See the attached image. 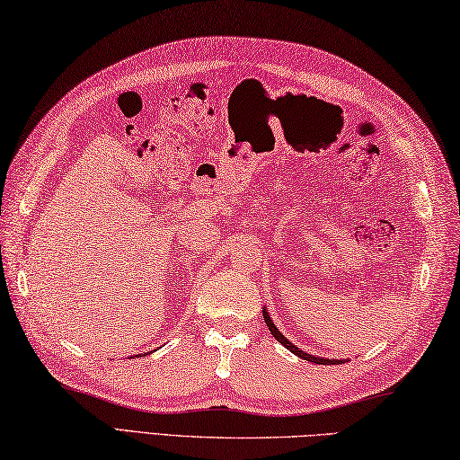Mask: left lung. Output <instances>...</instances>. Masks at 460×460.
I'll return each instance as SVG.
<instances>
[{
	"label": "left lung",
	"mask_w": 460,
	"mask_h": 460,
	"mask_svg": "<svg viewBox=\"0 0 460 460\" xmlns=\"http://www.w3.org/2000/svg\"><path fill=\"white\" fill-rule=\"evenodd\" d=\"M263 317H265V323H267V328H270V332H271V336L279 341V344H283L286 346L289 352H294L296 356H299V358H304V360H307V362H314V364H338V360H323V358H315V356H312V354H305V352H302V349L299 348H296L294 344H291V341L286 338V336H281V332L275 328L273 325V322H271V317L267 315V312L263 310Z\"/></svg>",
	"instance_id": "8db88e82"
}]
</instances>
